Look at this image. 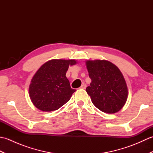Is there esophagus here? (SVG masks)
<instances>
[{
    "instance_id": "esophagus-1",
    "label": "esophagus",
    "mask_w": 153,
    "mask_h": 153,
    "mask_svg": "<svg viewBox=\"0 0 153 153\" xmlns=\"http://www.w3.org/2000/svg\"><path fill=\"white\" fill-rule=\"evenodd\" d=\"M86 88V85L85 84H82V86L80 87V89H85Z\"/></svg>"
}]
</instances>
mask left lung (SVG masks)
<instances>
[{"label":"left lung","mask_w":153,"mask_h":153,"mask_svg":"<svg viewBox=\"0 0 153 153\" xmlns=\"http://www.w3.org/2000/svg\"><path fill=\"white\" fill-rule=\"evenodd\" d=\"M91 79L86 88L93 104L102 112L114 114L122 108L128 99V87L118 68L107 60H87Z\"/></svg>","instance_id":"8db88e82"}]
</instances>
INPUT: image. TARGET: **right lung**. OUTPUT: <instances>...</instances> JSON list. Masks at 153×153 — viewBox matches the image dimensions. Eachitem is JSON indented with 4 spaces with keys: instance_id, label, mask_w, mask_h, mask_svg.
Instances as JSON below:
<instances>
[{
    "instance_id": "right-lung-1",
    "label": "right lung",
    "mask_w": 153,
    "mask_h": 153,
    "mask_svg": "<svg viewBox=\"0 0 153 153\" xmlns=\"http://www.w3.org/2000/svg\"><path fill=\"white\" fill-rule=\"evenodd\" d=\"M75 60L54 59L42 65L32 78L30 87L31 102L42 111L58 110L69 101L76 89H71L66 76Z\"/></svg>"
}]
</instances>
